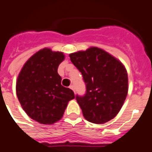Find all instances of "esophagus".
Returning a JSON list of instances; mask_svg holds the SVG:
<instances>
[{"instance_id": "1", "label": "esophagus", "mask_w": 152, "mask_h": 152, "mask_svg": "<svg viewBox=\"0 0 152 152\" xmlns=\"http://www.w3.org/2000/svg\"><path fill=\"white\" fill-rule=\"evenodd\" d=\"M69 88H70V89H71V90H73V91L75 92V86H74L73 85H70V86H69Z\"/></svg>"}]
</instances>
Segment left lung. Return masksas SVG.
<instances>
[{"instance_id": "1", "label": "left lung", "mask_w": 152, "mask_h": 152, "mask_svg": "<svg viewBox=\"0 0 152 152\" xmlns=\"http://www.w3.org/2000/svg\"><path fill=\"white\" fill-rule=\"evenodd\" d=\"M69 57L86 84L85 95L76 96L85 119L94 124L113 119L121 109L128 91L124 66L97 47L71 53Z\"/></svg>"}]
</instances>
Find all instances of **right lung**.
I'll list each match as a JSON object with an SVG mask.
<instances>
[{
    "label": "right lung",
    "mask_w": 152,
    "mask_h": 152,
    "mask_svg": "<svg viewBox=\"0 0 152 152\" xmlns=\"http://www.w3.org/2000/svg\"><path fill=\"white\" fill-rule=\"evenodd\" d=\"M64 58L62 52L42 48L25 62L18 76L16 94L21 107L40 124L59 121L69 101L75 98L72 90L62 86L58 74Z\"/></svg>",
    "instance_id": "obj_1"
}]
</instances>
